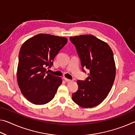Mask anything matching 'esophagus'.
Wrapping results in <instances>:
<instances>
[{"label": "esophagus", "mask_w": 135, "mask_h": 135, "mask_svg": "<svg viewBox=\"0 0 135 135\" xmlns=\"http://www.w3.org/2000/svg\"><path fill=\"white\" fill-rule=\"evenodd\" d=\"M64 80H65V81H67V82H70V81H71V80L68 79H67V78H64Z\"/></svg>", "instance_id": "34e87169"}]
</instances>
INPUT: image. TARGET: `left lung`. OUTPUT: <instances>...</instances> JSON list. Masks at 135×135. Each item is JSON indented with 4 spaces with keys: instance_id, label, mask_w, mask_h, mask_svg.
Here are the masks:
<instances>
[{
    "instance_id": "1",
    "label": "left lung",
    "mask_w": 135,
    "mask_h": 135,
    "mask_svg": "<svg viewBox=\"0 0 135 135\" xmlns=\"http://www.w3.org/2000/svg\"><path fill=\"white\" fill-rule=\"evenodd\" d=\"M70 39L76 47L83 71V68L90 70L86 80L77 81L79 89L72 99L83 108H92L105 99L113 86L116 72L113 52L106 42L93 35Z\"/></svg>"
}]
</instances>
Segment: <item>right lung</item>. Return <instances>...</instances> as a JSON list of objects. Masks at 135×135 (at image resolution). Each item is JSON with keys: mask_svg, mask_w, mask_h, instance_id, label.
<instances>
[{"mask_svg": "<svg viewBox=\"0 0 135 135\" xmlns=\"http://www.w3.org/2000/svg\"><path fill=\"white\" fill-rule=\"evenodd\" d=\"M67 38L48 34H38L21 46L17 68L20 90L32 104L43 105L53 99L62 83L60 77L46 71L59 51L67 44Z\"/></svg>", "mask_w": 135, "mask_h": 135, "instance_id": "add662e5", "label": "right lung"}]
</instances>
